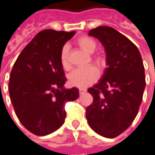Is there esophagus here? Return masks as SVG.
Listing matches in <instances>:
<instances>
[{"label": "esophagus", "mask_w": 155, "mask_h": 155, "mask_svg": "<svg viewBox=\"0 0 155 155\" xmlns=\"http://www.w3.org/2000/svg\"><path fill=\"white\" fill-rule=\"evenodd\" d=\"M85 91H86V89H84V88H79V93L80 94H84Z\"/></svg>", "instance_id": "34e87169"}]
</instances>
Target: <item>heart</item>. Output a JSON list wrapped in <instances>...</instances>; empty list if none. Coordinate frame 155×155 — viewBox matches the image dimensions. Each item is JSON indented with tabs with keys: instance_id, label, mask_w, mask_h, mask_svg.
<instances>
[{
	"instance_id": "1",
	"label": "heart",
	"mask_w": 155,
	"mask_h": 155,
	"mask_svg": "<svg viewBox=\"0 0 155 155\" xmlns=\"http://www.w3.org/2000/svg\"><path fill=\"white\" fill-rule=\"evenodd\" d=\"M76 44L78 45L84 52L88 54H92L95 51L97 48L96 41L88 37L83 36L76 40ZM90 60L93 63H94L98 68L103 69L107 64V57L102 53H96L90 56ZM60 62L61 67L65 71H69L71 68V65L69 61V48L68 46H63L61 49L60 53ZM98 71L94 66H88L83 69H78L73 71L68 76V81L70 84L73 86H77L80 88L86 87L93 83H94L98 78Z\"/></svg>"
}]
</instances>
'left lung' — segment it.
I'll use <instances>...</instances> for the list:
<instances>
[{
  "label": "left lung",
  "instance_id": "obj_1",
  "mask_svg": "<svg viewBox=\"0 0 155 155\" xmlns=\"http://www.w3.org/2000/svg\"><path fill=\"white\" fill-rule=\"evenodd\" d=\"M105 47L107 67L96 84L88 89L94 101L86 108L90 127L99 135L115 138L136 117L145 88L144 66L138 48L110 26L89 31Z\"/></svg>",
  "mask_w": 155,
  "mask_h": 155
}]
</instances>
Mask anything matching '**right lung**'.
Returning <instances> with one entry per match:
<instances>
[{
    "label": "right lung",
    "mask_w": 155,
    "mask_h": 155,
    "mask_svg": "<svg viewBox=\"0 0 155 155\" xmlns=\"http://www.w3.org/2000/svg\"><path fill=\"white\" fill-rule=\"evenodd\" d=\"M74 34L40 31L22 50L11 71V101L22 125L35 135L60 129L66 117L65 104L79 97L77 88H64L66 77L60 62L61 48Z\"/></svg>",
    "instance_id": "1"
}]
</instances>
